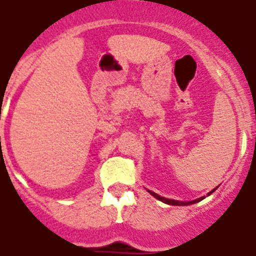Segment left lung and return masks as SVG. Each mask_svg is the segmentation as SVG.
Returning a JSON list of instances; mask_svg holds the SVG:
<instances>
[{
	"label": "left lung",
	"instance_id": "8db88e82",
	"mask_svg": "<svg viewBox=\"0 0 256 256\" xmlns=\"http://www.w3.org/2000/svg\"><path fill=\"white\" fill-rule=\"evenodd\" d=\"M213 191H214V190H213ZM149 192H150L152 195H153L156 199L161 200V202H166V204H168V206H190V204H194V202H200V200L204 199V198H200V199H196V200H194V202H176V200H171V199H166V198H162V196L157 195V194H154V192H152V191H149Z\"/></svg>",
	"mask_w": 256,
	"mask_h": 256
}]
</instances>
